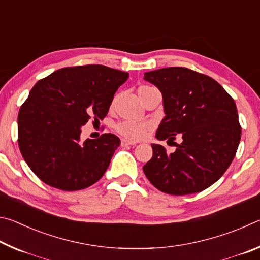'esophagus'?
Instances as JSON below:
<instances>
[{
  "label": "esophagus",
  "mask_w": 260,
  "mask_h": 260,
  "mask_svg": "<svg viewBox=\"0 0 260 260\" xmlns=\"http://www.w3.org/2000/svg\"><path fill=\"white\" fill-rule=\"evenodd\" d=\"M121 146L122 147H127V146H135L136 142L134 141H129V140H126V139H121Z\"/></svg>",
  "instance_id": "34e87169"
}]
</instances>
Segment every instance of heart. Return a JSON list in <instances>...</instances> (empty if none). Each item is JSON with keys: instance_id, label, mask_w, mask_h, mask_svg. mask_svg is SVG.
Returning a JSON list of instances; mask_svg holds the SVG:
<instances>
[{"instance_id": "heart-1", "label": "heart", "mask_w": 260, "mask_h": 260, "mask_svg": "<svg viewBox=\"0 0 260 260\" xmlns=\"http://www.w3.org/2000/svg\"><path fill=\"white\" fill-rule=\"evenodd\" d=\"M150 89H153V88L150 86H141L138 89V94L141 95ZM150 122H141L133 120H125L117 125L118 133H120L122 136H125V138L129 140H140L144 138L148 132L150 131Z\"/></svg>"}]
</instances>
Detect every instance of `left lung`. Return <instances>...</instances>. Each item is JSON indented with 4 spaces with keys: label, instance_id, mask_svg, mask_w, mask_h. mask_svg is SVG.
Listing matches in <instances>:
<instances>
[{
    "label": "left lung",
    "instance_id": "1",
    "mask_svg": "<svg viewBox=\"0 0 260 260\" xmlns=\"http://www.w3.org/2000/svg\"><path fill=\"white\" fill-rule=\"evenodd\" d=\"M162 96L165 117L156 138L182 136L174 152L151 144L152 158L143 166L149 181L160 191L188 195L209 188L222 177L241 140L236 104L227 91L205 74L186 68L144 73Z\"/></svg>",
    "mask_w": 260,
    "mask_h": 260
}]
</instances>
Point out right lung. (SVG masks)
Wrapping results in <instances>:
<instances>
[{"instance_id": "right-lung-1", "label": "right lung", "mask_w": 260, "mask_h": 260, "mask_svg": "<svg viewBox=\"0 0 260 260\" xmlns=\"http://www.w3.org/2000/svg\"><path fill=\"white\" fill-rule=\"evenodd\" d=\"M127 79V72L96 64L61 69L35 83L18 113V144L39 179L72 191L103 177L120 140L109 133L82 142L81 127L107 116Z\"/></svg>"}]
</instances>
